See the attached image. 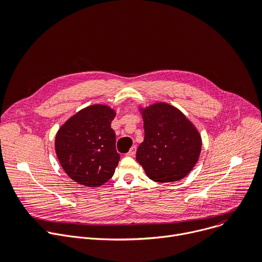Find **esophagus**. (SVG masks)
Masks as SVG:
<instances>
[{
    "label": "esophagus",
    "instance_id": "34e87169",
    "mask_svg": "<svg viewBox=\"0 0 262 262\" xmlns=\"http://www.w3.org/2000/svg\"><path fill=\"white\" fill-rule=\"evenodd\" d=\"M136 146H133L130 149H129V151L126 154V156H130V157H134L135 155H136Z\"/></svg>",
    "mask_w": 262,
    "mask_h": 262
}]
</instances>
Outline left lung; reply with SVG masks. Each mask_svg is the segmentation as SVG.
Wrapping results in <instances>:
<instances>
[{"label": "left lung", "instance_id": "left-lung-1", "mask_svg": "<svg viewBox=\"0 0 262 262\" xmlns=\"http://www.w3.org/2000/svg\"><path fill=\"white\" fill-rule=\"evenodd\" d=\"M140 111L144 140L137 149V161L156 182L181 180L199 159L202 145L199 132L178 108L167 103H156Z\"/></svg>", "mask_w": 262, "mask_h": 262}]
</instances>
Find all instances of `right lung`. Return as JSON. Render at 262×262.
Masks as SVG:
<instances>
[{
	"label": "right lung",
	"instance_id": "add662e5",
	"mask_svg": "<svg viewBox=\"0 0 262 262\" xmlns=\"http://www.w3.org/2000/svg\"><path fill=\"white\" fill-rule=\"evenodd\" d=\"M116 112L95 104L69 118L59 128L55 147L68 177L79 184L97 187L107 182L120 160L116 134L111 127Z\"/></svg>",
	"mask_w": 262,
	"mask_h": 262
}]
</instances>
